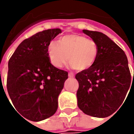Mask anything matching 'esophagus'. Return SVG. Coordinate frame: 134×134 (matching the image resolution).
Instances as JSON below:
<instances>
[{"instance_id":"obj_1","label":"esophagus","mask_w":134,"mask_h":134,"mask_svg":"<svg viewBox=\"0 0 134 134\" xmlns=\"http://www.w3.org/2000/svg\"><path fill=\"white\" fill-rule=\"evenodd\" d=\"M74 76H75V75H74V74H73L72 72H69V77H73Z\"/></svg>"}]
</instances>
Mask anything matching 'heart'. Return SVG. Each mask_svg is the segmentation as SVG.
I'll return each instance as SVG.
<instances>
[{
    "mask_svg": "<svg viewBox=\"0 0 134 134\" xmlns=\"http://www.w3.org/2000/svg\"><path fill=\"white\" fill-rule=\"evenodd\" d=\"M47 51L51 63L56 68H61L69 60L70 66L78 71L92 67L98 53L94 40L77 34L65 35L58 42H51Z\"/></svg>",
    "mask_w": 134,
    "mask_h": 134,
    "instance_id": "obj_1",
    "label": "heart"
}]
</instances>
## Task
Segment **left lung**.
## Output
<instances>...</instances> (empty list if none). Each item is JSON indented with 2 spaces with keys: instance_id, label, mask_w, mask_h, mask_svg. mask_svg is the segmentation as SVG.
Wrapping results in <instances>:
<instances>
[{
  "instance_id": "obj_1",
  "label": "left lung",
  "mask_w": 134,
  "mask_h": 134,
  "mask_svg": "<svg viewBox=\"0 0 134 134\" xmlns=\"http://www.w3.org/2000/svg\"><path fill=\"white\" fill-rule=\"evenodd\" d=\"M83 32L96 42L98 53L92 67L75 75L79 83L77 106L86 115L105 118L119 108L130 88L128 61L124 51L105 34Z\"/></svg>"
}]
</instances>
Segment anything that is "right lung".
<instances>
[{"label": "right lung", "instance_id": "1", "mask_svg": "<svg viewBox=\"0 0 134 134\" xmlns=\"http://www.w3.org/2000/svg\"><path fill=\"white\" fill-rule=\"evenodd\" d=\"M62 32L49 29L34 34L19 44L8 63L7 86L15 111L30 121L53 116L68 72L54 67L48 46Z\"/></svg>", "mask_w": 134, "mask_h": 134}]
</instances>
